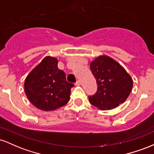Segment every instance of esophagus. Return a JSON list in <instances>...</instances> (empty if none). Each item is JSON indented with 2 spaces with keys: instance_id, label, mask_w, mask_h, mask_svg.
Listing matches in <instances>:
<instances>
[{
  "instance_id": "esophagus-1",
  "label": "esophagus",
  "mask_w": 154,
  "mask_h": 154,
  "mask_svg": "<svg viewBox=\"0 0 154 154\" xmlns=\"http://www.w3.org/2000/svg\"><path fill=\"white\" fill-rule=\"evenodd\" d=\"M81 85V83H80V81H79V80H77V82H76V83H75V85L76 86H79Z\"/></svg>"
}]
</instances>
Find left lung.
I'll return each mask as SVG.
<instances>
[{"mask_svg":"<svg viewBox=\"0 0 154 154\" xmlns=\"http://www.w3.org/2000/svg\"><path fill=\"white\" fill-rule=\"evenodd\" d=\"M90 68L98 85L95 94L89 96L92 105L100 110H110L127 100L133 81L117 61L109 56H100L92 61Z\"/></svg>","mask_w":154,"mask_h":154,"instance_id":"obj_1","label":"left lung"}]
</instances>
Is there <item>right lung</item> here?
I'll return each instance as SVG.
<instances>
[{"instance_id":"obj_1","label":"right lung","mask_w":154,"mask_h":154,"mask_svg":"<svg viewBox=\"0 0 154 154\" xmlns=\"http://www.w3.org/2000/svg\"><path fill=\"white\" fill-rule=\"evenodd\" d=\"M74 85L66 82V75L58 68V60L46 56L26 77L25 94L40 110L54 111L68 103Z\"/></svg>"}]
</instances>
